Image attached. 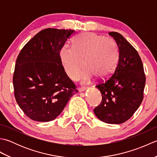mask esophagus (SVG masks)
<instances>
[{"label":"esophagus","mask_w":157,"mask_h":157,"mask_svg":"<svg viewBox=\"0 0 157 157\" xmlns=\"http://www.w3.org/2000/svg\"><path fill=\"white\" fill-rule=\"evenodd\" d=\"M88 88V87H82V88H79V92H84L85 90H86Z\"/></svg>","instance_id":"esophagus-1"}]
</instances>
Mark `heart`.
I'll return each mask as SVG.
<instances>
[{"mask_svg":"<svg viewBox=\"0 0 157 157\" xmlns=\"http://www.w3.org/2000/svg\"><path fill=\"white\" fill-rule=\"evenodd\" d=\"M60 61L65 73L78 80L83 71L87 82L94 78L105 79L114 72L119 59V48L114 40L93 32H83L73 40V46L65 44L60 50ZM85 64H84V62Z\"/></svg>","mask_w":157,"mask_h":157,"instance_id":"1","label":"heart"}]
</instances>
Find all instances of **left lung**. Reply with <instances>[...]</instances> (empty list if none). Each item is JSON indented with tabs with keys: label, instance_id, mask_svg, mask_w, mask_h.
<instances>
[{
	"label": "left lung",
	"instance_id": "8db88e82",
	"mask_svg": "<svg viewBox=\"0 0 157 157\" xmlns=\"http://www.w3.org/2000/svg\"><path fill=\"white\" fill-rule=\"evenodd\" d=\"M119 48V61L111 75L96 85L102 102L94 109L105 123L120 124L132 117L144 98L146 75L138 52L119 33L109 32Z\"/></svg>",
	"mask_w": 157,
	"mask_h": 157
}]
</instances>
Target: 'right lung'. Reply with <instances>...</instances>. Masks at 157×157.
<instances>
[{
	"mask_svg": "<svg viewBox=\"0 0 157 157\" xmlns=\"http://www.w3.org/2000/svg\"><path fill=\"white\" fill-rule=\"evenodd\" d=\"M75 34L71 29H44L20 51L13 77L14 95L29 119L52 121L78 92L59 59L60 50Z\"/></svg>",
	"mask_w": 157,
	"mask_h": 157,
	"instance_id": "right-lung-1",
	"label": "right lung"
}]
</instances>
